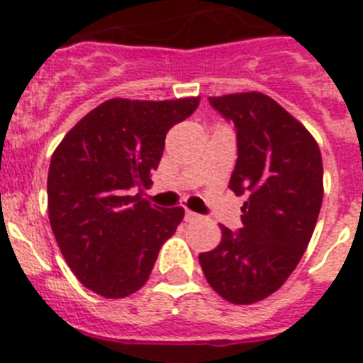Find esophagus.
I'll return each mask as SVG.
<instances>
[{"label": "esophagus", "instance_id": "obj_1", "mask_svg": "<svg viewBox=\"0 0 363 363\" xmlns=\"http://www.w3.org/2000/svg\"><path fill=\"white\" fill-rule=\"evenodd\" d=\"M185 220H187V221H196V220H200V216H198L196 213H192V211H187V213H185Z\"/></svg>", "mask_w": 363, "mask_h": 363}]
</instances>
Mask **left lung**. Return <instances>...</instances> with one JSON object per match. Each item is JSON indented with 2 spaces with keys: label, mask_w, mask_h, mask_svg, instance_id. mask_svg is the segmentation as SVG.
Wrapping results in <instances>:
<instances>
[{
  "label": "left lung",
  "mask_w": 363,
  "mask_h": 363,
  "mask_svg": "<svg viewBox=\"0 0 363 363\" xmlns=\"http://www.w3.org/2000/svg\"><path fill=\"white\" fill-rule=\"evenodd\" d=\"M209 104L236 127L229 189L247 201L242 229L221 225L220 245L201 252L200 265L221 298L247 306L280 289L309 245L323 198L322 154L309 130L262 92Z\"/></svg>",
  "instance_id": "left-lung-1"
}]
</instances>
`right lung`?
<instances>
[{
  "mask_svg": "<svg viewBox=\"0 0 363 363\" xmlns=\"http://www.w3.org/2000/svg\"><path fill=\"white\" fill-rule=\"evenodd\" d=\"M200 98H112L92 108L54 150L47 179L49 220L70 271L86 289L125 298L149 280L163 243L184 220L142 198L165 136Z\"/></svg>",
  "mask_w": 363,
  "mask_h": 363,
  "instance_id": "1",
  "label": "right lung"
}]
</instances>
